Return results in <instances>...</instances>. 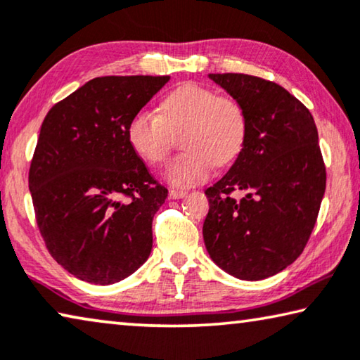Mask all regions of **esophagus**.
<instances>
[{"mask_svg":"<svg viewBox=\"0 0 360 360\" xmlns=\"http://www.w3.org/2000/svg\"><path fill=\"white\" fill-rule=\"evenodd\" d=\"M186 190H175V188H172V190L169 191V195H170V198H174V199H181V198H185L186 196Z\"/></svg>","mask_w":360,"mask_h":360,"instance_id":"esophagus-1","label":"esophagus"}]
</instances>
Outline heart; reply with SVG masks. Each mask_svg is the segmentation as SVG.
<instances>
[{
    "instance_id": "obj_1",
    "label": "heart",
    "mask_w": 360,
    "mask_h": 360,
    "mask_svg": "<svg viewBox=\"0 0 360 360\" xmlns=\"http://www.w3.org/2000/svg\"><path fill=\"white\" fill-rule=\"evenodd\" d=\"M181 129L180 146L185 153L170 162L165 176L175 186H191L206 180L214 165L225 167L240 156L250 122L236 98L199 84H184L162 99L159 114L136 112L127 135L143 161L161 165L172 151L174 134Z\"/></svg>"
}]
</instances>
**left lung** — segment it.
<instances>
[{
	"mask_svg": "<svg viewBox=\"0 0 360 360\" xmlns=\"http://www.w3.org/2000/svg\"><path fill=\"white\" fill-rule=\"evenodd\" d=\"M246 109L248 140L209 186L202 236L209 256L241 280H262L301 256L317 222L327 170L312 114L275 82L211 74ZM241 189L247 195L235 200Z\"/></svg>",
	"mask_w": 360,
	"mask_h": 360,
	"instance_id": "1",
	"label": "left lung"
}]
</instances>
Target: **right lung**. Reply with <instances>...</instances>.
I'll use <instances>...</instances> for the list:
<instances>
[{
  "instance_id": "add662e5",
  "label": "right lung",
  "mask_w": 360,
  "mask_h": 360,
  "mask_svg": "<svg viewBox=\"0 0 360 360\" xmlns=\"http://www.w3.org/2000/svg\"><path fill=\"white\" fill-rule=\"evenodd\" d=\"M169 75H108L54 104L29 170L38 230L54 261L77 278L110 285L153 248V217L167 198L129 141L131 117Z\"/></svg>"
}]
</instances>
